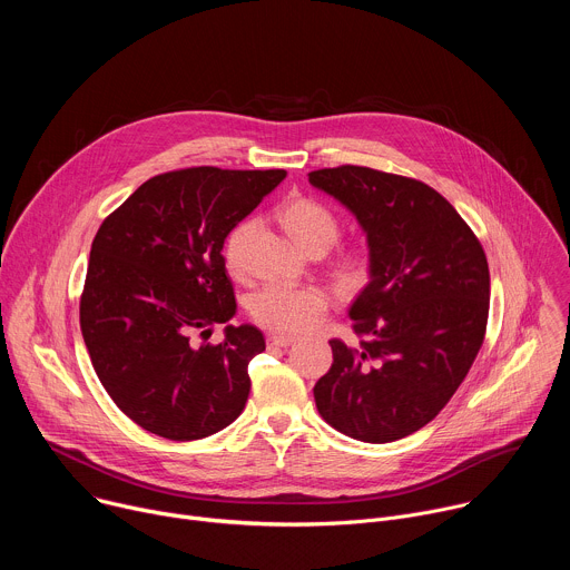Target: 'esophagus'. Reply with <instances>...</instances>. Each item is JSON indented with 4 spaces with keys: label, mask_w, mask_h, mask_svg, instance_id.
<instances>
[{
    "label": "esophagus",
    "mask_w": 570,
    "mask_h": 570,
    "mask_svg": "<svg viewBox=\"0 0 570 570\" xmlns=\"http://www.w3.org/2000/svg\"><path fill=\"white\" fill-rule=\"evenodd\" d=\"M295 341L288 336H268V345L271 347H291Z\"/></svg>",
    "instance_id": "1"
}]
</instances>
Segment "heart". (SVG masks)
I'll return each instance as SVG.
<instances>
[{"instance_id": "b5f03b06", "label": "heart", "mask_w": 570, "mask_h": 570, "mask_svg": "<svg viewBox=\"0 0 570 570\" xmlns=\"http://www.w3.org/2000/svg\"><path fill=\"white\" fill-rule=\"evenodd\" d=\"M282 223L286 232L295 238V243L304 250L324 248L330 250L338 234L341 223L338 216L313 198L295 196L286 200L279 209ZM255 229V218L238 220L225 236L223 243V257L232 273H240L243 268V250ZM338 275L345 284L358 286L370 275V257L361 248H350L338 257ZM330 295L320 286H286V284H266L259 288L250 299V313L262 324V327L286 334L299 336L324 320L330 311Z\"/></svg>"}]
</instances>
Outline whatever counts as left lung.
<instances>
[{"label": "left lung", "mask_w": 570, "mask_h": 570, "mask_svg": "<svg viewBox=\"0 0 570 570\" xmlns=\"http://www.w3.org/2000/svg\"><path fill=\"white\" fill-rule=\"evenodd\" d=\"M361 223L370 282L350 308L358 347L330 341L315 387L322 420L370 444L426 426L473 365L490 315V266L471 227L433 187L367 167L308 174Z\"/></svg>", "instance_id": "left-lung-1"}]
</instances>
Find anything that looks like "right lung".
Instances as JSON below:
<instances>
[{
  "instance_id": "obj_1",
  "label": "right lung",
  "mask_w": 570,
  "mask_h": 570,
  "mask_svg": "<svg viewBox=\"0 0 570 570\" xmlns=\"http://www.w3.org/2000/svg\"><path fill=\"white\" fill-rule=\"evenodd\" d=\"M286 178L284 169L194 167L146 180L99 227L80 295V332L117 409L159 438L191 442L229 426L266 350L253 324L200 332L236 313L227 232Z\"/></svg>"
}]
</instances>
